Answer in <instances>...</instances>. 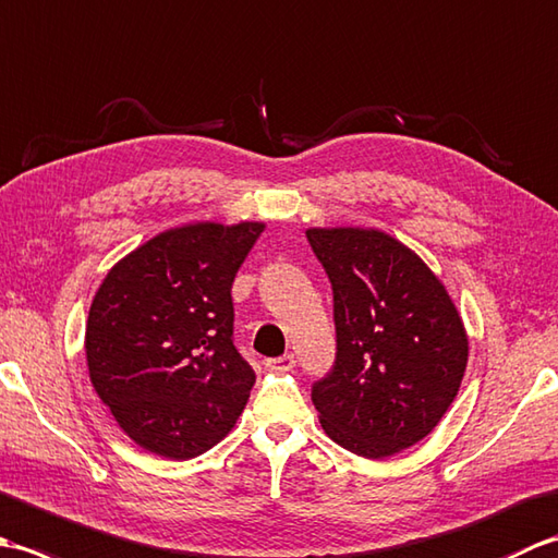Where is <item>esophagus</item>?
I'll list each match as a JSON object with an SVG mask.
<instances>
[{"mask_svg":"<svg viewBox=\"0 0 558 558\" xmlns=\"http://www.w3.org/2000/svg\"><path fill=\"white\" fill-rule=\"evenodd\" d=\"M294 364H298V360H294V354H282V357H270L266 360V366L272 372H290L294 369Z\"/></svg>","mask_w":558,"mask_h":558,"instance_id":"34e87169","label":"esophagus"}]
</instances>
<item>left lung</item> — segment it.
I'll return each mask as SVG.
<instances>
[{"label": "left lung", "instance_id": "1", "mask_svg": "<svg viewBox=\"0 0 558 558\" xmlns=\"http://www.w3.org/2000/svg\"><path fill=\"white\" fill-rule=\"evenodd\" d=\"M333 286L338 352L312 388L324 432L350 453L384 460L441 422L468 366V330L446 286L376 228H310Z\"/></svg>", "mask_w": 558, "mask_h": 558}]
</instances>
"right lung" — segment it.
Instances as JSON below:
<instances>
[{
	"label": "right lung",
	"instance_id": "1",
	"mask_svg": "<svg viewBox=\"0 0 558 558\" xmlns=\"http://www.w3.org/2000/svg\"><path fill=\"white\" fill-rule=\"evenodd\" d=\"M266 222L196 220L108 270L86 322L90 384L148 453L189 460L222 441L256 374L232 342V282Z\"/></svg>",
	"mask_w": 558,
	"mask_h": 558
}]
</instances>
